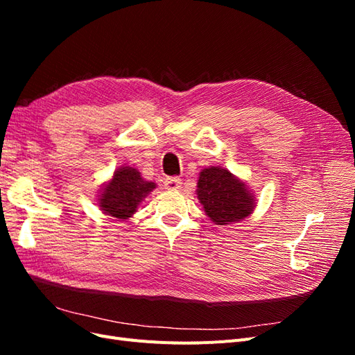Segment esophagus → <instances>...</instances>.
I'll use <instances>...</instances> for the list:
<instances>
[{
  "instance_id": "obj_1",
  "label": "esophagus",
  "mask_w": 355,
  "mask_h": 355,
  "mask_svg": "<svg viewBox=\"0 0 355 355\" xmlns=\"http://www.w3.org/2000/svg\"><path fill=\"white\" fill-rule=\"evenodd\" d=\"M164 188L168 191H178L182 188V180L179 178H167L164 179Z\"/></svg>"
}]
</instances>
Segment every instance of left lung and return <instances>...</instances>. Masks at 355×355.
Returning a JSON list of instances; mask_svg holds the SVG:
<instances>
[{
    "label": "left lung",
    "instance_id": "left-lung-1",
    "mask_svg": "<svg viewBox=\"0 0 355 355\" xmlns=\"http://www.w3.org/2000/svg\"><path fill=\"white\" fill-rule=\"evenodd\" d=\"M197 196L204 211L216 225L243 220L254 209V197L249 188L227 168H202Z\"/></svg>",
    "mask_w": 355,
    "mask_h": 355
}]
</instances>
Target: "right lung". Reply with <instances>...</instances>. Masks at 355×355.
<instances>
[{"instance_id": "1", "label": "right lung", "mask_w": 355, "mask_h": 355, "mask_svg": "<svg viewBox=\"0 0 355 355\" xmlns=\"http://www.w3.org/2000/svg\"><path fill=\"white\" fill-rule=\"evenodd\" d=\"M154 188V182L145 180L136 168L120 167L115 170L108 185L102 188L99 207L108 216L128 219L133 216L139 204Z\"/></svg>"}]
</instances>
